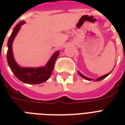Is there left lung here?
Listing matches in <instances>:
<instances>
[{
  "label": "left lung",
  "mask_w": 125,
  "mask_h": 125,
  "mask_svg": "<svg viewBox=\"0 0 125 125\" xmlns=\"http://www.w3.org/2000/svg\"><path fill=\"white\" fill-rule=\"evenodd\" d=\"M111 72H112V71H111ZM111 72H110V73H108V74H105V75H104V76H101V77H99V78H97V80H95V81H100V80H103V79H104V78H106V76H108L109 74H110V73H111ZM78 74H80V76H82V78H84V79H85V80H93L92 78H87V77H86V76H84V75H83V74H81V73H80V72H78Z\"/></svg>",
  "instance_id": "1"
}]
</instances>
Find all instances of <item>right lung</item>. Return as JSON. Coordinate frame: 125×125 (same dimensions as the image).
Returning <instances> with one entry per match:
<instances>
[{
	"label": "right lung",
	"mask_w": 125,
	"mask_h": 125,
	"mask_svg": "<svg viewBox=\"0 0 125 125\" xmlns=\"http://www.w3.org/2000/svg\"><path fill=\"white\" fill-rule=\"evenodd\" d=\"M24 23H25L24 21H21L19 22L15 26L10 37L8 39V50L7 52L8 63L15 76L21 82L29 84H38V83H43L47 81L51 76L54 67L55 62L60 52L59 51L56 52L49 60V62L43 67L24 68V67H21L19 65H18L15 62L13 55L12 43L15 37L18 33L21 26Z\"/></svg>",
	"instance_id": "add662e5"
}]
</instances>
